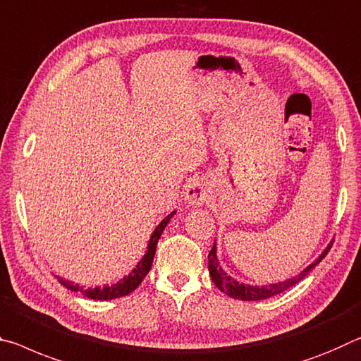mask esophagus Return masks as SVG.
I'll return each instance as SVG.
<instances>
[{
	"label": "esophagus",
	"instance_id": "esophagus-1",
	"mask_svg": "<svg viewBox=\"0 0 361 361\" xmlns=\"http://www.w3.org/2000/svg\"><path fill=\"white\" fill-rule=\"evenodd\" d=\"M211 197L209 184L203 179H193L185 188V200L190 206H200L206 203Z\"/></svg>",
	"mask_w": 361,
	"mask_h": 361
}]
</instances>
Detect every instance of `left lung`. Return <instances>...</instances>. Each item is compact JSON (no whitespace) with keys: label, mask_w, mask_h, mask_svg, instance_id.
Instances as JSON below:
<instances>
[{"label":"left lung","mask_w":361,"mask_h":361,"mask_svg":"<svg viewBox=\"0 0 361 361\" xmlns=\"http://www.w3.org/2000/svg\"><path fill=\"white\" fill-rule=\"evenodd\" d=\"M331 246H333V243H331L326 247V250L323 251L322 256L318 257L314 264H310L309 267L300 271V274L294 276V279L281 281V283H275V285H267V286H251V285H245V283H238L222 270L219 262H217L216 243H214V246L211 247V251L208 254L209 275H211L212 281H214V285L230 298H235V299H240V300H262V299H267V298H271V296H276V294L286 291L288 288H291V286L296 285V283H299L307 274H309L310 270L315 269V265L320 262L324 256H326L328 251L331 250Z\"/></svg>","instance_id":"obj_1"}]
</instances>
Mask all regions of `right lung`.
Here are the masks:
<instances>
[{
  "label": "right lung",
  "mask_w": 361,
  "mask_h": 361,
  "mask_svg": "<svg viewBox=\"0 0 361 361\" xmlns=\"http://www.w3.org/2000/svg\"><path fill=\"white\" fill-rule=\"evenodd\" d=\"M174 216V212H171L169 216L164 217V219L159 222V226L153 230V233L150 236V241H149V246H147V252L145 256L142 257V261L135 265V269L129 274L128 276H125L121 281H118L116 285H111V286H104V288H92V289H82L78 285L73 286L70 281H65L61 280V283L63 286H67L68 289H72V291H81L85 294L86 298L90 299H96V300H110V299H116V298H121V296H126V294L133 293L135 288H137L142 280L145 279V275L150 271L152 267V262H153V256H155V251H157V245H158V240L159 236H161L164 227L168 226V222L171 217Z\"/></svg>",
  "instance_id": "1"
}]
</instances>
